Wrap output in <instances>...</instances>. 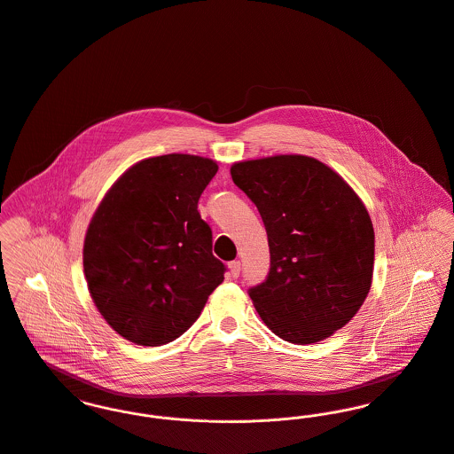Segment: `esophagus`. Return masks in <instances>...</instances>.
<instances>
[{"instance_id": "obj_1", "label": "esophagus", "mask_w": 454, "mask_h": 454, "mask_svg": "<svg viewBox=\"0 0 454 454\" xmlns=\"http://www.w3.org/2000/svg\"><path fill=\"white\" fill-rule=\"evenodd\" d=\"M228 268H230V275H231L233 278H239V277H240V261H231V262L228 264Z\"/></svg>"}]
</instances>
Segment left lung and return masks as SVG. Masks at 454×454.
Returning a JSON list of instances; mask_svg holds the SVG:
<instances>
[{
  "label": "left lung",
  "instance_id": "left-lung-1",
  "mask_svg": "<svg viewBox=\"0 0 454 454\" xmlns=\"http://www.w3.org/2000/svg\"><path fill=\"white\" fill-rule=\"evenodd\" d=\"M231 177L268 233L270 273L248 288L257 313L292 344L330 337L372 286L375 233L364 204L333 169L306 155L237 162Z\"/></svg>",
  "mask_w": 454,
  "mask_h": 454
}]
</instances>
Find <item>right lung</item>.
<instances>
[{
    "label": "right lung",
    "mask_w": 454,
    "mask_h": 454,
    "mask_svg": "<svg viewBox=\"0 0 454 454\" xmlns=\"http://www.w3.org/2000/svg\"><path fill=\"white\" fill-rule=\"evenodd\" d=\"M217 164L169 153L121 176L95 212L84 239L88 288L105 321L138 346L183 335L223 283L212 231L199 199Z\"/></svg>",
    "instance_id": "obj_1"
}]
</instances>
